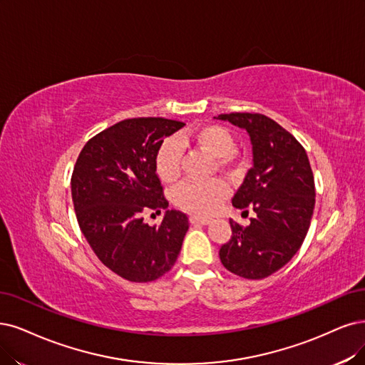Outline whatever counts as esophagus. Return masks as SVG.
<instances>
[{
	"instance_id": "1",
	"label": "esophagus",
	"mask_w": 365,
	"mask_h": 365,
	"mask_svg": "<svg viewBox=\"0 0 365 365\" xmlns=\"http://www.w3.org/2000/svg\"><path fill=\"white\" fill-rule=\"evenodd\" d=\"M190 221H191V224H194V225H207V224L210 222L209 218L197 217V215H192V217H190Z\"/></svg>"
}]
</instances>
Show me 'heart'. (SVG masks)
I'll return each mask as SVG.
<instances>
[{
    "label": "heart",
    "instance_id": "1",
    "mask_svg": "<svg viewBox=\"0 0 365 365\" xmlns=\"http://www.w3.org/2000/svg\"><path fill=\"white\" fill-rule=\"evenodd\" d=\"M235 138L232 132L221 125L205 123L191 130L167 138L155 155V170L164 183L178 182L182 174L183 147H197L207 155L218 158V165L224 170H236ZM228 185L222 179L186 180L174 191V203L180 209L195 215H210L227 198Z\"/></svg>",
    "mask_w": 365,
    "mask_h": 365
}]
</instances>
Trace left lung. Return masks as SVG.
<instances>
[{"label": "left lung", "instance_id": "8db88e82", "mask_svg": "<svg viewBox=\"0 0 365 365\" xmlns=\"http://www.w3.org/2000/svg\"><path fill=\"white\" fill-rule=\"evenodd\" d=\"M245 129L252 167L232 203L255 212L248 227L230 220L232 239L220 250L227 271L262 279L292 260L307 236L314 210V175L305 148L277 121L259 113L220 114Z\"/></svg>", "mask_w": 365, "mask_h": 365}]
</instances>
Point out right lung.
Masks as SVG:
<instances>
[{
  "label": "right lung",
  "instance_id": "right-lung-1",
  "mask_svg": "<svg viewBox=\"0 0 365 365\" xmlns=\"http://www.w3.org/2000/svg\"><path fill=\"white\" fill-rule=\"evenodd\" d=\"M183 121L126 118L87 141L72 173V200L81 232L98 259L132 282H148L174 266L187 232V217L167 210L150 227L143 213L168 207L155 170V155Z\"/></svg>",
  "mask_w": 365,
  "mask_h": 365
}]
</instances>
